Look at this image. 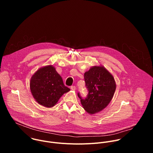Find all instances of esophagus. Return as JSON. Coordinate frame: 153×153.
Listing matches in <instances>:
<instances>
[{
  "mask_svg": "<svg viewBox=\"0 0 153 153\" xmlns=\"http://www.w3.org/2000/svg\"><path fill=\"white\" fill-rule=\"evenodd\" d=\"M71 90H73V91H75V90H76V87L75 86H71Z\"/></svg>",
  "mask_w": 153,
  "mask_h": 153,
  "instance_id": "1",
  "label": "esophagus"
}]
</instances>
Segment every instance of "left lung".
<instances>
[{"mask_svg":"<svg viewBox=\"0 0 153 153\" xmlns=\"http://www.w3.org/2000/svg\"><path fill=\"white\" fill-rule=\"evenodd\" d=\"M84 79L88 94L85 99L79 93L78 97L84 110L90 114H94L103 110L110 103L116 83L113 75L102 65L91 67L84 73Z\"/></svg>","mask_w":153,"mask_h":153,"instance_id":"obj_1","label":"left lung"}]
</instances>
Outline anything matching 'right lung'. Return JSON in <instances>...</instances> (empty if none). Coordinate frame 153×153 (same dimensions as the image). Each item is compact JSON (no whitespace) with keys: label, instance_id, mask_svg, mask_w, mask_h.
Masks as SVG:
<instances>
[{"label":"right lung","instance_id":"1","mask_svg":"<svg viewBox=\"0 0 153 153\" xmlns=\"http://www.w3.org/2000/svg\"><path fill=\"white\" fill-rule=\"evenodd\" d=\"M30 88L35 100L46 108L55 106L62 95L70 91L51 65L40 68L33 74Z\"/></svg>","mask_w":153,"mask_h":153}]
</instances>
